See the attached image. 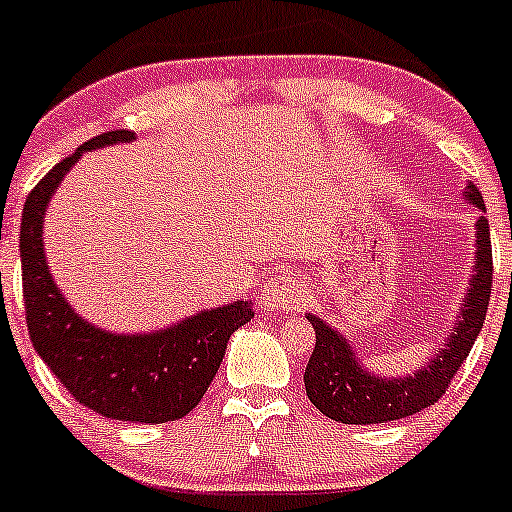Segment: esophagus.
I'll use <instances>...</instances> for the list:
<instances>
[{
  "label": "esophagus",
  "mask_w": 512,
  "mask_h": 512,
  "mask_svg": "<svg viewBox=\"0 0 512 512\" xmlns=\"http://www.w3.org/2000/svg\"><path fill=\"white\" fill-rule=\"evenodd\" d=\"M299 299V287L294 282V277L289 272H277L270 280L265 282V289H262V307L267 309H285L292 307Z\"/></svg>",
  "instance_id": "esophagus-1"
}]
</instances>
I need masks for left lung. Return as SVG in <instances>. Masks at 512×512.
Listing matches in <instances>:
<instances>
[{
	"label": "left lung",
	"mask_w": 512,
	"mask_h": 512,
	"mask_svg": "<svg viewBox=\"0 0 512 512\" xmlns=\"http://www.w3.org/2000/svg\"><path fill=\"white\" fill-rule=\"evenodd\" d=\"M468 200L485 213L483 195L473 183H468ZM476 275L471 280V289L463 304V317L453 327L451 339L443 344L441 354L423 364L421 371L406 379H379L361 369L354 359L352 347L344 342L342 334L334 332L322 319L307 314L309 324L314 327V352L304 369V389L309 401L322 411L324 416L342 423H369L399 421V418L414 416L418 411L436 404L448 391V384L458 374L466 356L471 354L480 329H483L485 312L490 302V287H493V247H490V230L485 215L476 223Z\"/></svg>",
	"instance_id": "8db88e82"
}]
</instances>
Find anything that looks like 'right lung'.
Instances as JSON below:
<instances>
[{"instance_id": "1", "label": "right lung", "mask_w": 512, "mask_h": 512, "mask_svg": "<svg viewBox=\"0 0 512 512\" xmlns=\"http://www.w3.org/2000/svg\"><path fill=\"white\" fill-rule=\"evenodd\" d=\"M133 141L131 131H106L49 170L22 213V292L36 354L86 409L116 421H178L200 404L220 369L227 339L255 317L252 302L200 312L156 334L101 332L79 317L56 289L44 260L46 200L84 151Z\"/></svg>"}]
</instances>
